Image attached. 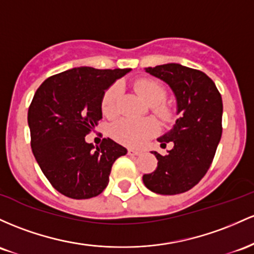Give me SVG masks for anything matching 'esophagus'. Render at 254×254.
<instances>
[{"label":"esophagus","instance_id":"1","mask_svg":"<svg viewBox=\"0 0 254 254\" xmlns=\"http://www.w3.org/2000/svg\"><path fill=\"white\" fill-rule=\"evenodd\" d=\"M128 155L129 156H139L141 155V151L134 150V149H128Z\"/></svg>","mask_w":254,"mask_h":254}]
</instances>
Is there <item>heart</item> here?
I'll return each mask as SVG.
<instances>
[{
  "label": "heart",
  "mask_w": 254,
  "mask_h": 254,
  "mask_svg": "<svg viewBox=\"0 0 254 254\" xmlns=\"http://www.w3.org/2000/svg\"><path fill=\"white\" fill-rule=\"evenodd\" d=\"M136 92L151 105L152 113L163 122H170L174 119V112L169 104L165 103L167 90L161 82L150 78L136 79L133 84ZM122 87L119 82L109 86L102 97V113L108 119H115L120 113V99ZM158 126L152 119H122L112 127V135L120 144L136 147L144 144L147 139L155 135Z\"/></svg>",
  "instance_id": "1"
}]
</instances>
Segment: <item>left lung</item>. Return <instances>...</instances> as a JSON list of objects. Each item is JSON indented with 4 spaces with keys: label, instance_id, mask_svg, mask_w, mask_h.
Listing matches in <instances>:
<instances>
[{
    "label": "left lung",
    "instance_id": "8db88e82",
    "mask_svg": "<svg viewBox=\"0 0 254 254\" xmlns=\"http://www.w3.org/2000/svg\"><path fill=\"white\" fill-rule=\"evenodd\" d=\"M145 72L167 82L178 102L175 125L157 140L165 149L162 156L152 151L158 163L155 172L144 174V185L158 194L173 195L194 187L209 170L222 136L221 93L201 70L179 64L149 67Z\"/></svg>",
    "mask_w": 254,
    "mask_h": 254
}]
</instances>
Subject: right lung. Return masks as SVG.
<instances>
[{"label": "right lung", "instance_id": "1", "mask_svg": "<svg viewBox=\"0 0 254 254\" xmlns=\"http://www.w3.org/2000/svg\"><path fill=\"white\" fill-rule=\"evenodd\" d=\"M126 69L78 67L49 76L28 108L31 147L51 186L72 199L101 194L114 162L127 150L110 138L99 146L85 141L102 119L105 90Z\"/></svg>", "mask_w": 254, "mask_h": 254}]
</instances>
